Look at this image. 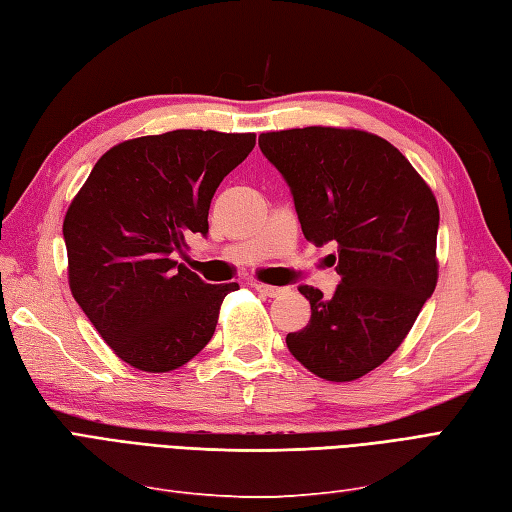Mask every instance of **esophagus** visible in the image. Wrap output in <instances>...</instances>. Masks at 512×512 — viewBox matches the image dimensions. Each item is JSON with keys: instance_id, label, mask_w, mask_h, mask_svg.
<instances>
[{"instance_id": "34e87169", "label": "esophagus", "mask_w": 512, "mask_h": 512, "mask_svg": "<svg viewBox=\"0 0 512 512\" xmlns=\"http://www.w3.org/2000/svg\"><path fill=\"white\" fill-rule=\"evenodd\" d=\"M256 291L267 295V297H278V295L286 293V289H282V286H273V284H256Z\"/></svg>"}]
</instances>
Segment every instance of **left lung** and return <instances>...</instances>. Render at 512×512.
Here are the masks:
<instances>
[{
    "label": "left lung",
    "instance_id": "left-lung-1",
    "mask_svg": "<svg viewBox=\"0 0 512 512\" xmlns=\"http://www.w3.org/2000/svg\"><path fill=\"white\" fill-rule=\"evenodd\" d=\"M258 145L291 186L306 241L336 245L341 284L310 302L289 352L315 376L352 382L380 367L413 328L439 280V204L408 158L382 136L308 126L263 132Z\"/></svg>",
    "mask_w": 512,
    "mask_h": 512
}]
</instances>
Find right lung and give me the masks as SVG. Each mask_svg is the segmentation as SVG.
Segmentation results:
<instances>
[{
  "label": "right lung",
  "mask_w": 512,
  "mask_h": 512,
  "mask_svg": "<svg viewBox=\"0 0 512 512\" xmlns=\"http://www.w3.org/2000/svg\"><path fill=\"white\" fill-rule=\"evenodd\" d=\"M254 145V132L139 136L110 147L71 199L69 289L123 363L167 373L213 339L223 297L239 284H206L176 254L208 232L210 199Z\"/></svg>",
  "instance_id": "1"
}]
</instances>
